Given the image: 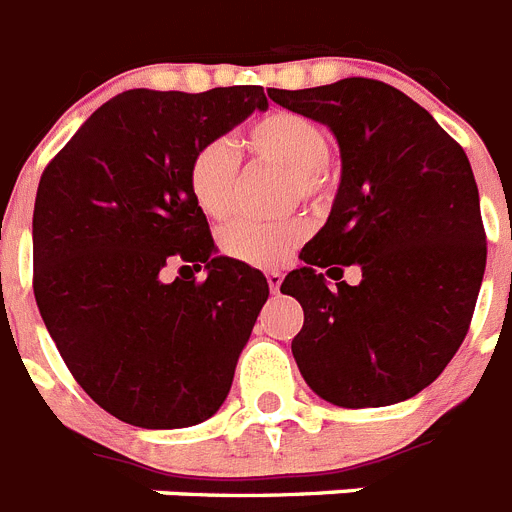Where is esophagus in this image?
<instances>
[{
	"label": "esophagus",
	"instance_id": "34e87169",
	"mask_svg": "<svg viewBox=\"0 0 512 512\" xmlns=\"http://www.w3.org/2000/svg\"><path fill=\"white\" fill-rule=\"evenodd\" d=\"M266 282H269V290H272V293H280L282 274L280 272H266Z\"/></svg>",
	"mask_w": 512,
	"mask_h": 512
}]
</instances>
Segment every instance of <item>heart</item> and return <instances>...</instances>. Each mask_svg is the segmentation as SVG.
<instances>
[{
  "instance_id": "b5f03b06",
  "label": "heart",
  "mask_w": 512,
  "mask_h": 512,
  "mask_svg": "<svg viewBox=\"0 0 512 512\" xmlns=\"http://www.w3.org/2000/svg\"><path fill=\"white\" fill-rule=\"evenodd\" d=\"M240 146L253 156L269 159L290 172V193L301 198L322 196L329 159V135L322 125L295 112H272L251 122L240 135ZM240 156L227 138L206 141L193 154L188 167L190 196L211 219L230 217L238 196ZM308 235V222L301 217L282 222L232 219L219 235L227 256L253 266H277L287 261L293 248Z\"/></svg>"
}]
</instances>
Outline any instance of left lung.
<instances>
[{
    "instance_id": "8db88e82",
    "label": "left lung",
    "mask_w": 512,
    "mask_h": 512,
    "mask_svg": "<svg viewBox=\"0 0 512 512\" xmlns=\"http://www.w3.org/2000/svg\"><path fill=\"white\" fill-rule=\"evenodd\" d=\"M272 101L327 125L342 162L327 225L280 287L303 306L295 363L340 408L403 403L458 353L484 280L487 238L466 151L379 80L274 88ZM350 263L362 266L358 286L341 280Z\"/></svg>"
}]
</instances>
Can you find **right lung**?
Masks as SVG:
<instances>
[{
  "label": "right lung",
  "instance_id": "add662e5",
  "mask_svg": "<svg viewBox=\"0 0 512 512\" xmlns=\"http://www.w3.org/2000/svg\"><path fill=\"white\" fill-rule=\"evenodd\" d=\"M266 107L261 86L133 88L96 109L41 175L38 311L75 382L125 424L196 426L230 392L269 285L217 256L188 167L206 141ZM172 260L207 280L167 283Z\"/></svg>",
  "mask_w": 512,
  "mask_h": 512
}]
</instances>
